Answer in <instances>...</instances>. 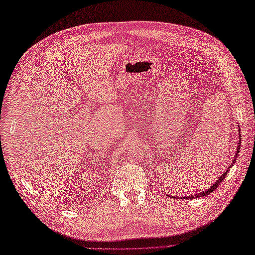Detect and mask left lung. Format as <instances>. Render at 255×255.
<instances>
[{
    "label": "left lung",
    "mask_w": 255,
    "mask_h": 255,
    "mask_svg": "<svg viewBox=\"0 0 255 255\" xmlns=\"http://www.w3.org/2000/svg\"><path fill=\"white\" fill-rule=\"evenodd\" d=\"M238 133H240V135H238V143H237V150H236V152H235V155H234V158H233V160H232V163L230 164V166H228V168L226 169V171L224 172L223 175H221L217 180H216V182L215 183H213V185L210 187V188H207V190L205 191H203V192H201V193H198V194H195V195H192V196H188V197H180V198H184V199H186V198H188V199H194V198H199V197H203V196H208V195H210L211 193H213L214 192L215 190H216V187H218V185L224 181L225 180V178L227 177V175H228V172H229V170H230V168H231L233 165H234V163L236 162V159H237V155H238V152H240V149H241V142H242V136H241V130H240V127H238ZM169 197H171V196H169ZM176 198V197H175Z\"/></svg>",
    "instance_id": "1"
}]
</instances>
